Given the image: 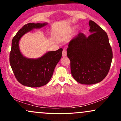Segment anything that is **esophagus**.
<instances>
[{
	"mask_svg": "<svg viewBox=\"0 0 121 121\" xmlns=\"http://www.w3.org/2000/svg\"><path fill=\"white\" fill-rule=\"evenodd\" d=\"M66 55H67V53H66V51L65 49H64L63 51H62V56L63 57L66 56Z\"/></svg>",
	"mask_w": 121,
	"mask_h": 121,
	"instance_id": "obj_1",
	"label": "esophagus"
}]
</instances>
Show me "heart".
Returning a JSON list of instances; mask_svg holds the SVG:
<instances>
[{"instance_id": "b5f03b06", "label": "heart", "mask_w": 121, "mask_h": 121, "mask_svg": "<svg viewBox=\"0 0 121 121\" xmlns=\"http://www.w3.org/2000/svg\"><path fill=\"white\" fill-rule=\"evenodd\" d=\"M75 28H76V27H74V28H73V30H74Z\"/></svg>"}]
</instances>
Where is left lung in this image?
<instances>
[{
  "instance_id": "8db88e82",
  "label": "left lung",
  "mask_w": 121,
  "mask_h": 121,
  "mask_svg": "<svg viewBox=\"0 0 121 121\" xmlns=\"http://www.w3.org/2000/svg\"><path fill=\"white\" fill-rule=\"evenodd\" d=\"M91 33L86 37L80 33L69 43L67 56L70 61L73 78L82 84L102 81L109 71L113 52L108 35L92 20L89 23Z\"/></svg>"
}]
</instances>
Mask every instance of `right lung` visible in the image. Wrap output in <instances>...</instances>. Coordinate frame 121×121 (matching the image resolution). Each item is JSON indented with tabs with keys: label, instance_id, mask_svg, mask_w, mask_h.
<instances>
[{
	"label": "right lung",
	"instance_id": "right-lung-1",
	"mask_svg": "<svg viewBox=\"0 0 121 121\" xmlns=\"http://www.w3.org/2000/svg\"><path fill=\"white\" fill-rule=\"evenodd\" d=\"M47 24L31 23L24 25L12 39L9 62L15 77L23 85L37 87L48 84L61 58L62 48L49 51L37 59H28L20 52L19 44L22 37L34 29L41 28Z\"/></svg>",
	"mask_w": 121,
	"mask_h": 121
}]
</instances>
